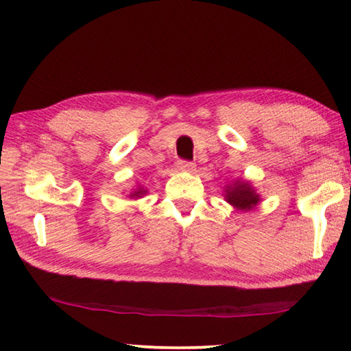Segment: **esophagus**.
<instances>
[{"label":"esophagus","mask_w":351,"mask_h":351,"mask_svg":"<svg viewBox=\"0 0 351 351\" xmlns=\"http://www.w3.org/2000/svg\"><path fill=\"white\" fill-rule=\"evenodd\" d=\"M176 165H178V169L182 171H193L195 170V162L186 161V159H180V161L176 162Z\"/></svg>","instance_id":"esophagus-1"}]
</instances>
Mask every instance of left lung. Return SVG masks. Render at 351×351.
<instances>
[{
	"label": "left lung",
	"instance_id": "8db88e82",
	"mask_svg": "<svg viewBox=\"0 0 351 351\" xmlns=\"http://www.w3.org/2000/svg\"><path fill=\"white\" fill-rule=\"evenodd\" d=\"M226 199L237 209H251L258 203V195L247 182H235V186L226 187Z\"/></svg>",
	"mask_w": 351,
	"mask_h": 351
}]
</instances>
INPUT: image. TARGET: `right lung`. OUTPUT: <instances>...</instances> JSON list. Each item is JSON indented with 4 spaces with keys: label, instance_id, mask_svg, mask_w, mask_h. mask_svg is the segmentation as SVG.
I'll return each mask as SVG.
<instances>
[{
    "label": "right lung",
    "instance_id": "add662e5",
    "mask_svg": "<svg viewBox=\"0 0 351 351\" xmlns=\"http://www.w3.org/2000/svg\"><path fill=\"white\" fill-rule=\"evenodd\" d=\"M145 192H147V190H144V189H139L138 192H134L133 195H130V197H132V198H134V197H141V195H144Z\"/></svg>",
    "mask_w": 351,
    "mask_h": 351
}]
</instances>
